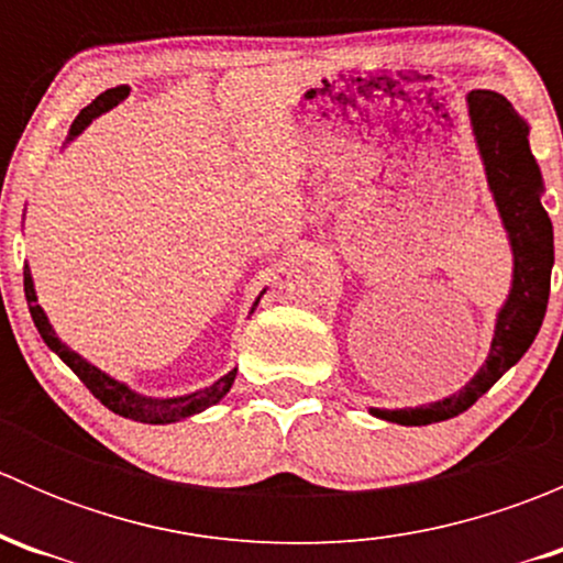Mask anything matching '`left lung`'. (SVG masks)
Masks as SVG:
<instances>
[{
  "mask_svg": "<svg viewBox=\"0 0 563 563\" xmlns=\"http://www.w3.org/2000/svg\"><path fill=\"white\" fill-rule=\"evenodd\" d=\"M487 187L512 247V288L493 329L490 354L474 378L444 400L417 408H371L384 422L419 428L468 411L531 349L544 321L553 272V223L542 207L544 181L528 146V122L504 95L474 89L465 98Z\"/></svg>",
  "mask_w": 563,
  "mask_h": 563,
  "instance_id": "8db88e82",
  "label": "left lung"
}]
</instances>
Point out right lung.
<instances>
[{"mask_svg":"<svg viewBox=\"0 0 563 563\" xmlns=\"http://www.w3.org/2000/svg\"><path fill=\"white\" fill-rule=\"evenodd\" d=\"M128 95H130V87H124V84H122V87L106 89L103 95H98L92 103H89L87 108H81V113L73 119L70 133H67L65 144H70L73 139H78V135H81L84 130L92 124V119H98L100 113L111 111V108L122 103ZM24 294H26V305H30L32 321H35V327H37L40 338H43V343L48 345V349L54 351V354L59 356V360L65 362V365L70 367V371L76 373L78 378H81L84 387L92 391V395L98 397V400L103 402L106 408H111L113 413H119V417L133 419V422H144V424H172V422H179V419L192 417V413L207 411L209 406H214V402L223 400V397L229 395L231 384H234L236 367L229 373V376L218 378V382L209 384V387L190 391V395H179V397L141 395V391L130 389L124 382H117V378H111L108 373L100 371V367H95L92 362H87L81 354H76L73 349H67V345L62 343L59 338H56V332H54V327H51L48 316H45V310L37 305V291H35V280H32L30 266H24ZM264 294H266V288L258 294V299L264 297ZM258 299L253 302L250 313L255 310Z\"/></svg>","mask_w":563,"mask_h":563,"instance_id":"obj_1","label":"right lung"}]
</instances>
